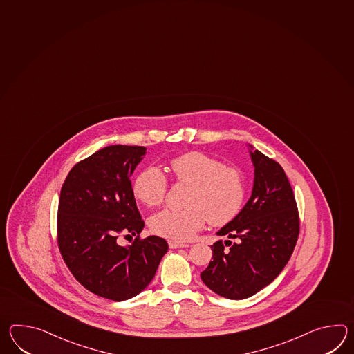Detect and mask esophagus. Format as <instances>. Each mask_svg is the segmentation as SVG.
<instances>
[{
	"instance_id": "esophagus-1",
	"label": "esophagus",
	"mask_w": 354,
	"mask_h": 354,
	"mask_svg": "<svg viewBox=\"0 0 354 354\" xmlns=\"http://www.w3.org/2000/svg\"><path fill=\"white\" fill-rule=\"evenodd\" d=\"M188 244L179 243V241H174V240L169 241V248H170V249H179V248H188Z\"/></svg>"
}]
</instances>
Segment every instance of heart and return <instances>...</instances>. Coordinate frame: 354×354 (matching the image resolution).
<instances>
[{"instance_id": "b5f03b06", "label": "heart", "mask_w": 354, "mask_h": 354, "mask_svg": "<svg viewBox=\"0 0 354 354\" xmlns=\"http://www.w3.org/2000/svg\"><path fill=\"white\" fill-rule=\"evenodd\" d=\"M170 170L178 184L189 185L185 208L164 209L149 218L155 235L185 241L196 235L208 221L225 226L241 212L246 198V181L235 166H223L220 160L199 151L171 158ZM132 192L142 205H161L167 193V180L156 166H147L134 178Z\"/></svg>"}]
</instances>
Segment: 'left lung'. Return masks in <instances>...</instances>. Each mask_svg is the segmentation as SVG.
<instances>
[{"label":"left lung","instance_id":"1","mask_svg":"<svg viewBox=\"0 0 354 354\" xmlns=\"http://www.w3.org/2000/svg\"><path fill=\"white\" fill-rule=\"evenodd\" d=\"M250 155L255 167L252 196L217 232L227 240L211 246L213 260L201 273L208 288L230 299H248L273 282L299 239L297 203L282 166L258 149Z\"/></svg>","mask_w":354,"mask_h":354}]
</instances>
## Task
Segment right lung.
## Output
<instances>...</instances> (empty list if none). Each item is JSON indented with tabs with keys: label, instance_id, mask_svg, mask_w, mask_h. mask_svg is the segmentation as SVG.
I'll return each instance as SVG.
<instances>
[{
	"label": "right lung",
	"instance_id": "1",
	"mask_svg": "<svg viewBox=\"0 0 354 354\" xmlns=\"http://www.w3.org/2000/svg\"><path fill=\"white\" fill-rule=\"evenodd\" d=\"M146 149L114 145L73 166L63 183L57 214V243L66 266L86 290L124 301L143 291L169 246L165 239H141L145 227L131 175ZM136 235L120 247L119 235Z\"/></svg>",
	"mask_w": 354,
	"mask_h": 354
}]
</instances>
